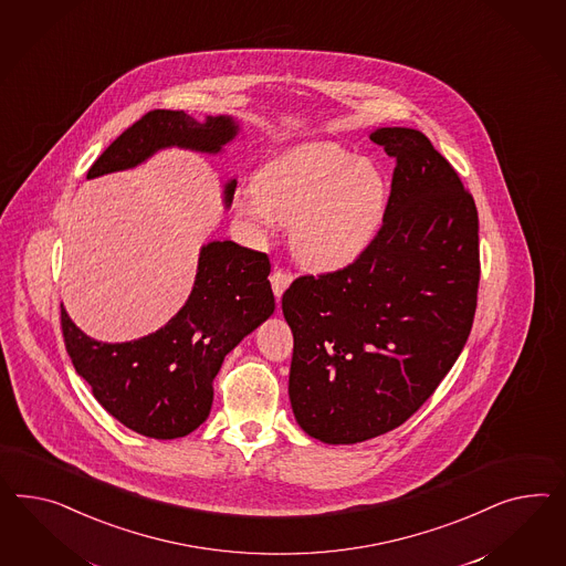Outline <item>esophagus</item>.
<instances>
[{"label": "esophagus", "instance_id": "esophagus-1", "mask_svg": "<svg viewBox=\"0 0 566 566\" xmlns=\"http://www.w3.org/2000/svg\"><path fill=\"white\" fill-rule=\"evenodd\" d=\"M270 282H272V291H274L275 298L280 301V296L291 286L292 274L286 272V270H274L272 275H270Z\"/></svg>", "mask_w": 566, "mask_h": 566}]
</instances>
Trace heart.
<instances>
[{"instance_id": "obj_1", "label": "heart", "mask_w": 566, "mask_h": 566, "mask_svg": "<svg viewBox=\"0 0 566 566\" xmlns=\"http://www.w3.org/2000/svg\"><path fill=\"white\" fill-rule=\"evenodd\" d=\"M381 168L336 144H305L268 160L237 210L258 232L292 224L294 255L311 270L358 260L381 229Z\"/></svg>"}]
</instances>
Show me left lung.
Masks as SVG:
<instances>
[{
  "mask_svg": "<svg viewBox=\"0 0 566 566\" xmlns=\"http://www.w3.org/2000/svg\"><path fill=\"white\" fill-rule=\"evenodd\" d=\"M370 139L396 158L381 229L358 260L301 275L282 296L292 412L329 444L367 441L418 412L455 365L478 305V210L458 170L416 129Z\"/></svg>",
  "mask_w": 566,
  "mask_h": 566,
  "instance_id": "1",
  "label": "left lung"
}]
</instances>
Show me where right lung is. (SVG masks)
Listing matches in <instances>:
<instances>
[{"instance_id":"right-lung-1","label":"right lung","mask_w":566,"mask_h":566,"mask_svg":"<svg viewBox=\"0 0 566 566\" xmlns=\"http://www.w3.org/2000/svg\"><path fill=\"white\" fill-rule=\"evenodd\" d=\"M237 129L224 115L199 123L184 111L154 108L94 160L86 177L136 167L168 146L218 154ZM234 187L232 179L224 189L227 206ZM270 270L261 251L232 241L203 244L193 291L165 327L134 342L103 344L80 332L62 306L65 350L113 418L150 439H179L208 418L224 356L274 313Z\"/></svg>"}]
</instances>
